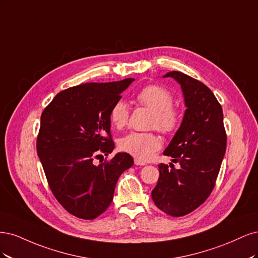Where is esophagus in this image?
Returning a JSON list of instances; mask_svg holds the SVG:
<instances>
[{
	"label": "esophagus",
	"mask_w": 258,
	"mask_h": 258,
	"mask_svg": "<svg viewBox=\"0 0 258 258\" xmlns=\"http://www.w3.org/2000/svg\"><path fill=\"white\" fill-rule=\"evenodd\" d=\"M135 165H137V166H144V165H146V163L145 162H143V161H140V160H138V159H135Z\"/></svg>",
	"instance_id": "34e87169"
}]
</instances>
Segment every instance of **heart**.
I'll list each match as a JSON object with an SVG mask.
<instances>
[{
  "label": "heart",
  "instance_id": "obj_1",
  "mask_svg": "<svg viewBox=\"0 0 258 258\" xmlns=\"http://www.w3.org/2000/svg\"><path fill=\"white\" fill-rule=\"evenodd\" d=\"M140 105L153 111L151 125L165 134L176 131L181 121L178 108L172 106L173 96L167 89L151 85L141 89L136 95ZM130 115L128 105L123 99L115 102L109 113L112 125L121 130L127 124ZM120 150L133 155L141 161L150 159L155 151L161 148V139L154 133L131 132L119 141Z\"/></svg>",
  "mask_w": 258,
  "mask_h": 258
}]
</instances>
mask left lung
Segmentation results:
<instances>
[{"label":"left lung","instance_id":"1","mask_svg":"<svg viewBox=\"0 0 258 258\" xmlns=\"http://www.w3.org/2000/svg\"><path fill=\"white\" fill-rule=\"evenodd\" d=\"M181 87L184 111L181 125L164 154L179 163L160 164V178L151 196L155 206L171 217H183L209 197L226 151L223 110L212 91L181 72H169Z\"/></svg>","mask_w":258,"mask_h":258}]
</instances>
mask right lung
<instances>
[{
  "mask_svg": "<svg viewBox=\"0 0 258 258\" xmlns=\"http://www.w3.org/2000/svg\"><path fill=\"white\" fill-rule=\"evenodd\" d=\"M134 80L66 89L41 113L37 154L51 192L75 217L93 220L101 215L112 202L121 173L134 164L125 152L93 164L99 153L108 155L114 149L110 109Z\"/></svg>",
  "mask_w": 258,
  "mask_h": 258,
  "instance_id": "add662e5",
  "label": "right lung"
}]
</instances>
